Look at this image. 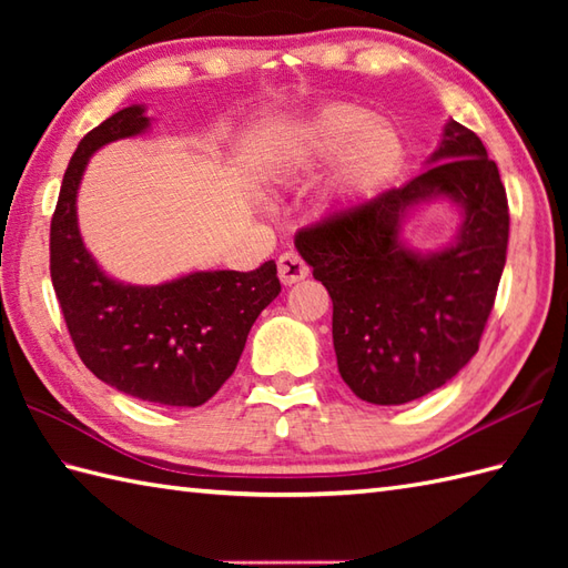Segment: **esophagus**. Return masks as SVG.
<instances>
[{"mask_svg":"<svg viewBox=\"0 0 568 568\" xmlns=\"http://www.w3.org/2000/svg\"><path fill=\"white\" fill-rule=\"evenodd\" d=\"M277 275H281L283 285H293V283L305 281V277L310 275V268H307V263L297 256V253L285 251L283 256L277 258Z\"/></svg>","mask_w":568,"mask_h":568,"instance_id":"1","label":"esophagus"}]
</instances>
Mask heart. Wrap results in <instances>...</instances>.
Masks as SVG:
<instances>
[{"instance_id":"b5f03b06","label":"heart","mask_w":568,"mask_h":568,"mask_svg":"<svg viewBox=\"0 0 568 568\" xmlns=\"http://www.w3.org/2000/svg\"><path fill=\"white\" fill-rule=\"evenodd\" d=\"M336 155V190L344 197H364L395 175L405 141L390 122H371L368 112L339 104L320 112L285 146L291 171H312Z\"/></svg>"}]
</instances>
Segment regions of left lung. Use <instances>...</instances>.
I'll return each mask as SVG.
<instances>
[{
    "label": "left lung",
    "instance_id": "obj_1",
    "mask_svg": "<svg viewBox=\"0 0 568 568\" xmlns=\"http://www.w3.org/2000/svg\"><path fill=\"white\" fill-rule=\"evenodd\" d=\"M425 173L297 232L295 246L332 297L336 366L361 400L403 405L442 388L478 352L508 251L510 214L498 165L452 122ZM449 199L463 226L449 247L402 244L404 216Z\"/></svg>",
    "mask_w": 568,
    "mask_h": 568
}]
</instances>
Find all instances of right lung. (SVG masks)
<instances>
[{
    "label": "right lung",
    "mask_w": 568,
    "mask_h": 568,
    "mask_svg": "<svg viewBox=\"0 0 568 568\" xmlns=\"http://www.w3.org/2000/svg\"><path fill=\"white\" fill-rule=\"evenodd\" d=\"M151 126L131 104L78 143L51 220V281L82 364L112 388L168 407H197L232 376L253 322L281 293L275 261L251 273L195 271L161 285L119 283L84 248L78 187L90 155Z\"/></svg>",
    "instance_id": "obj_1"
}]
</instances>
